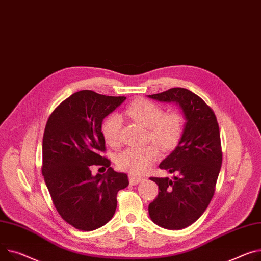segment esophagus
Instances as JSON below:
<instances>
[{"instance_id": "34e87169", "label": "esophagus", "mask_w": 261, "mask_h": 261, "mask_svg": "<svg viewBox=\"0 0 261 261\" xmlns=\"http://www.w3.org/2000/svg\"><path fill=\"white\" fill-rule=\"evenodd\" d=\"M129 179H130V184H131L132 186H135V185H137V184H140L144 178H143V177H138V176H135V175L130 174Z\"/></svg>"}]
</instances>
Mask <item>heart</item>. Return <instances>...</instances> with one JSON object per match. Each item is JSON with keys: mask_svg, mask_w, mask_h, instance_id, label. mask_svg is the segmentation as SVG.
Instances as JSON below:
<instances>
[{"mask_svg": "<svg viewBox=\"0 0 261 261\" xmlns=\"http://www.w3.org/2000/svg\"><path fill=\"white\" fill-rule=\"evenodd\" d=\"M125 114L147 128L148 138L163 150L174 148L182 133V117L177 112L165 113L163 108L148 99H137L125 109ZM121 118L109 114L101 123V133L105 141L116 146L119 142ZM158 146L130 147L117 156V166L133 175H141L159 159Z\"/></svg>", "mask_w": 261, "mask_h": 261, "instance_id": "heart-1", "label": "heart"}]
</instances>
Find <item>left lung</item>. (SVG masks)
Masks as SVG:
<instances>
[{
  "label": "left lung",
  "instance_id": "left-lung-1",
  "mask_svg": "<svg viewBox=\"0 0 261 261\" xmlns=\"http://www.w3.org/2000/svg\"><path fill=\"white\" fill-rule=\"evenodd\" d=\"M148 97L176 103L186 119L177 146L160 164L161 169L178 175L151 177L160 192L149 204L154 223L181 230L202 215L214 195L222 162L218 123L213 110L188 89L172 88Z\"/></svg>",
  "mask_w": 261,
  "mask_h": 261
}]
</instances>
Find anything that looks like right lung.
<instances>
[{
    "instance_id": "right-lung-1",
    "label": "right lung",
    "mask_w": 261,
    "mask_h": 261,
    "mask_svg": "<svg viewBox=\"0 0 261 261\" xmlns=\"http://www.w3.org/2000/svg\"><path fill=\"white\" fill-rule=\"evenodd\" d=\"M125 96H106L82 90L66 98L48 118L43 136V176L62 218L81 231L105 225L116 210V194L129 185L101 156L106 150L102 119ZM91 165L108 167L92 176Z\"/></svg>"
}]
</instances>
